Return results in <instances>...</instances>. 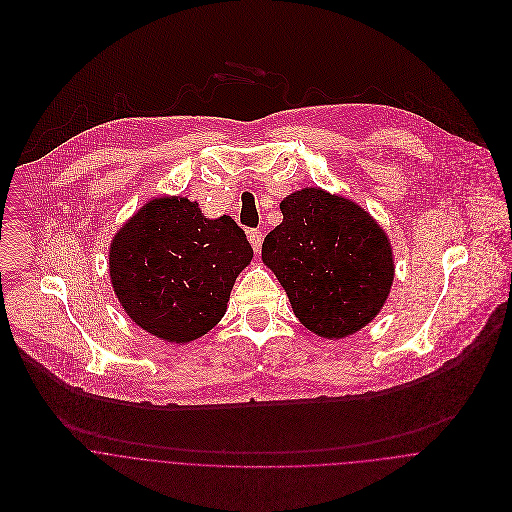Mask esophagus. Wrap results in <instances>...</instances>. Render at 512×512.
I'll use <instances>...</instances> for the list:
<instances>
[{
    "label": "esophagus",
    "instance_id": "1",
    "mask_svg": "<svg viewBox=\"0 0 512 512\" xmlns=\"http://www.w3.org/2000/svg\"><path fill=\"white\" fill-rule=\"evenodd\" d=\"M248 240H250L254 252H260V250H262V240H264V236H262L260 230H256V228L248 230Z\"/></svg>",
    "mask_w": 512,
    "mask_h": 512
}]
</instances>
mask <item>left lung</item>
Returning <instances> with one entry per match:
<instances>
[{
    "mask_svg": "<svg viewBox=\"0 0 512 512\" xmlns=\"http://www.w3.org/2000/svg\"><path fill=\"white\" fill-rule=\"evenodd\" d=\"M284 220L262 244V260L315 335L347 337L376 317L394 280L382 228L355 203L301 189L280 205Z\"/></svg>",
    "mask_w": 512,
    "mask_h": 512,
    "instance_id": "8db88e82",
    "label": "left lung"
}]
</instances>
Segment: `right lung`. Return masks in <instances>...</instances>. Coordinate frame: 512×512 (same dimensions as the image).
Instances as JSON below:
<instances>
[{"label":"right lung","mask_w":512,"mask_h":512,"mask_svg":"<svg viewBox=\"0 0 512 512\" xmlns=\"http://www.w3.org/2000/svg\"><path fill=\"white\" fill-rule=\"evenodd\" d=\"M252 246L228 215L209 220L185 197L149 201L116 234L110 278L126 313L147 333L189 343L226 311Z\"/></svg>","instance_id":"obj_1"}]
</instances>
